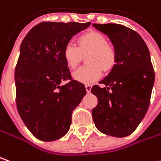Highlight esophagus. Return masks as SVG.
I'll return each instance as SVG.
<instances>
[{
	"label": "esophagus",
	"mask_w": 161,
	"mask_h": 161,
	"mask_svg": "<svg viewBox=\"0 0 161 161\" xmlns=\"http://www.w3.org/2000/svg\"><path fill=\"white\" fill-rule=\"evenodd\" d=\"M85 89L87 91V92H91V90H92V86L91 85H85Z\"/></svg>",
	"instance_id": "34e87169"
}]
</instances>
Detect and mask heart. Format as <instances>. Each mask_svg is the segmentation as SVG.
<instances>
[{
	"label": "heart",
	"instance_id": "1",
	"mask_svg": "<svg viewBox=\"0 0 161 161\" xmlns=\"http://www.w3.org/2000/svg\"><path fill=\"white\" fill-rule=\"evenodd\" d=\"M88 66H83L72 73V78L83 84H92L102 76V69L108 70L115 64L116 53L114 48L107 42L103 34L98 31H88L78 38V47L71 42L65 45L62 57L69 69L78 66L87 55Z\"/></svg>",
	"mask_w": 161,
	"mask_h": 161
}]
</instances>
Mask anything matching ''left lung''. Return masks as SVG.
I'll return each mask as SVG.
<instances>
[{
  "instance_id": "1",
  "label": "left lung",
  "mask_w": 161,
  "mask_h": 161,
  "mask_svg": "<svg viewBox=\"0 0 161 161\" xmlns=\"http://www.w3.org/2000/svg\"><path fill=\"white\" fill-rule=\"evenodd\" d=\"M92 26L113 44L116 60L110 72L91 92L98 98L92 109L96 128L106 135L126 137L141 122L149 106L155 73L149 51L139 33L120 24Z\"/></svg>"
}]
</instances>
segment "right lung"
<instances>
[{"label":"right lung","instance_id":"add662e5","mask_svg":"<svg viewBox=\"0 0 161 161\" xmlns=\"http://www.w3.org/2000/svg\"><path fill=\"white\" fill-rule=\"evenodd\" d=\"M91 22H41L23 39L15 68L16 104L20 118L38 140L53 141L69 130L72 110L86 95L71 79L62 57L65 45ZM70 80L61 85L63 80Z\"/></svg>","mask_w":161,"mask_h":161}]
</instances>
